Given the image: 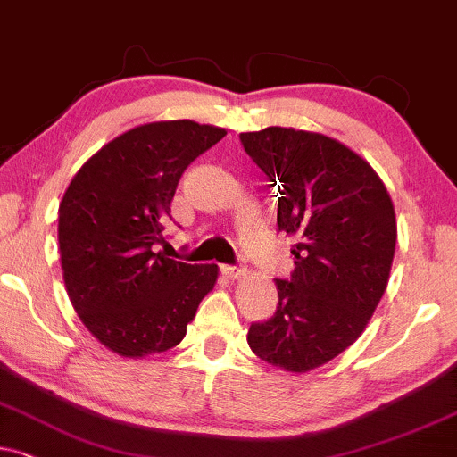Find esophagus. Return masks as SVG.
<instances>
[{
    "label": "esophagus",
    "mask_w": 457,
    "mask_h": 457,
    "mask_svg": "<svg viewBox=\"0 0 457 457\" xmlns=\"http://www.w3.org/2000/svg\"><path fill=\"white\" fill-rule=\"evenodd\" d=\"M222 273L230 279H239L245 273L244 264H222Z\"/></svg>",
    "instance_id": "obj_1"
}]
</instances>
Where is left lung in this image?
I'll return each instance as SVG.
<instances>
[{
    "mask_svg": "<svg viewBox=\"0 0 457 457\" xmlns=\"http://www.w3.org/2000/svg\"><path fill=\"white\" fill-rule=\"evenodd\" d=\"M241 145L278 186V228L295 271L278 279V309L247 330L264 362L305 373L362 335L390 278L396 218L364 159L320 133L267 127Z\"/></svg>",
    "mask_w": 457,
    "mask_h": 457,
    "instance_id": "left-lung-1",
    "label": "left lung"
}]
</instances>
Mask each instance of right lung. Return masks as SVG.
<instances>
[{
  "mask_svg": "<svg viewBox=\"0 0 457 457\" xmlns=\"http://www.w3.org/2000/svg\"><path fill=\"white\" fill-rule=\"evenodd\" d=\"M227 135L193 120L150 122L118 135L71 179L59 205L67 295L95 339L125 358L167 352L184 339L216 264L156 252L178 182Z\"/></svg>",
  "mask_w": 457,
  "mask_h": 457,
  "instance_id": "obj_1",
  "label": "right lung"
}]
</instances>
